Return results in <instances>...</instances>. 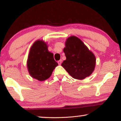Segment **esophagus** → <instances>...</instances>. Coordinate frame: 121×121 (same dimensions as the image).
<instances>
[{"mask_svg":"<svg viewBox=\"0 0 121 121\" xmlns=\"http://www.w3.org/2000/svg\"><path fill=\"white\" fill-rule=\"evenodd\" d=\"M62 59H60V60H58V64H59V65H60L61 64V63H62Z\"/></svg>","mask_w":121,"mask_h":121,"instance_id":"34e87169","label":"esophagus"}]
</instances>
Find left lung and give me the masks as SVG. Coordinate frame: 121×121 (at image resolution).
<instances>
[{
  "label": "left lung",
  "mask_w": 121,
  "mask_h": 121,
  "mask_svg": "<svg viewBox=\"0 0 121 121\" xmlns=\"http://www.w3.org/2000/svg\"><path fill=\"white\" fill-rule=\"evenodd\" d=\"M63 51L66 59L61 65L71 76L81 80L92 73L95 57L79 38L74 36L69 37Z\"/></svg>",
  "instance_id": "left-lung-1"
}]
</instances>
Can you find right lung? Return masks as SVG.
I'll use <instances>...</instances> for the list:
<instances>
[{
  "instance_id": "add662e5",
  "label": "right lung",
  "mask_w": 121,
  "mask_h": 121,
  "mask_svg": "<svg viewBox=\"0 0 121 121\" xmlns=\"http://www.w3.org/2000/svg\"><path fill=\"white\" fill-rule=\"evenodd\" d=\"M58 65L53 55L48 50L44 42L36 41L31 46L27 60V68L33 78L39 81L49 78Z\"/></svg>"
}]
</instances>
